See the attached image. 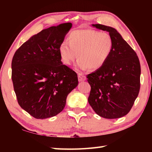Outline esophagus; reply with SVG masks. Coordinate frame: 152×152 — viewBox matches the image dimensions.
<instances>
[{
    "mask_svg": "<svg viewBox=\"0 0 152 152\" xmlns=\"http://www.w3.org/2000/svg\"><path fill=\"white\" fill-rule=\"evenodd\" d=\"M86 77L83 74V73H78V80H79V82L86 80Z\"/></svg>",
    "mask_w": 152,
    "mask_h": 152,
    "instance_id": "1",
    "label": "esophagus"
}]
</instances>
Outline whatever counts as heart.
Segmentation results:
<instances>
[{
  "mask_svg": "<svg viewBox=\"0 0 152 152\" xmlns=\"http://www.w3.org/2000/svg\"><path fill=\"white\" fill-rule=\"evenodd\" d=\"M113 48L112 37L107 32L85 29L71 31L67 41L59 48L62 61L71 65L78 56L77 66L82 70H97L107 61Z\"/></svg>",
  "mask_w": 152,
  "mask_h": 152,
  "instance_id": "obj_1",
  "label": "heart"
}]
</instances>
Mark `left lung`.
I'll use <instances>...</instances> for the list:
<instances>
[{"mask_svg": "<svg viewBox=\"0 0 152 152\" xmlns=\"http://www.w3.org/2000/svg\"><path fill=\"white\" fill-rule=\"evenodd\" d=\"M93 26L109 32L113 48L104 65L86 75L91 86L88 102L100 117L121 118L130 112L139 94V58L115 29L101 24Z\"/></svg>", "mask_w": 152, "mask_h": 152, "instance_id": "1", "label": "left lung"}]
</instances>
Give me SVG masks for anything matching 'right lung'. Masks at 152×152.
Wrapping results in <instances>:
<instances>
[{"mask_svg": "<svg viewBox=\"0 0 152 152\" xmlns=\"http://www.w3.org/2000/svg\"><path fill=\"white\" fill-rule=\"evenodd\" d=\"M72 26L65 23L42 30L13 56L11 78L18 103L35 118L60 113L68 94L79 83L76 72L63 65L59 53Z\"/></svg>", "mask_w": 152, "mask_h": 152, "instance_id": "1", "label": "right lung"}]
</instances>
